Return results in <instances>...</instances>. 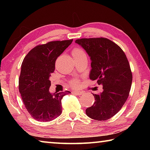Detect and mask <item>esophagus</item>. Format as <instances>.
<instances>
[{"mask_svg":"<svg viewBox=\"0 0 150 150\" xmlns=\"http://www.w3.org/2000/svg\"><path fill=\"white\" fill-rule=\"evenodd\" d=\"M73 93L75 94V95H83V93L81 92V91H73Z\"/></svg>","mask_w":150,"mask_h":150,"instance_id":"34e87169","label":"esophagus"}]
</instances>
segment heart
Listing matches in <instances>:
<instances>
[{"mask_svg": "<svg viewBox=\"0 0 150 150\" xmlns=\"http://www.w3.org/2000/svg\"><path fill=\"white\" fill-rule=\"evenodd\" d=\"M72 54L73 55V57H74V58L79 57L81 56L86 55L85 51L83 50L82 48L78 47H75L73 48V50L72 51ZM69 84L71 87H77L79 86L80 83H79V81L78 79H72L71 81H69Z\"/></svg>", "mask_w": 150, "mask_h": 150, "instance_id": "obj_1", "label": "heart"}]
</instances>
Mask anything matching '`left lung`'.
Returning a JSON list of instances; mask_svg holds the SVG:
<instances>
[{"mask_svg": "<svg viewBox=\"0 0 150 150\" xmlns=\"http://www.w3.org/2000/svg\"><path fill=\"white\" fill-rule=\"evenodd\" d=\"M75 42L91 57V80L102 85L103 91L93 94L95 101L86 109L91 118L104 121L120 111L128 98L132 74L126 54L120 46L105 38H81Z\"/></svg>", "mask_w": 150, "mask_h": 150, "instance_id": "obj_1", "label": "left lung"}]
</instances>
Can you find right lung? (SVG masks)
<instances>
[{
  "label": "right lung",
  "instance_id": "add662e5",
  "mask_svg": "<svg viewBox=\"0 0 150 150\" xmlns=\"http://www.w3.org/2000/svg\"><path fill=\"white\" fill-rule=\"evenodd\" d=\"M73 42L52 41L36 45L24 57L19 77V91L26 110L38 121L50 122L62 112V99L70 91L50 93V77L57 58Z\"/></svg>",
  "mask_w": 150,
  "mask_h": 150
}]
</instances>
